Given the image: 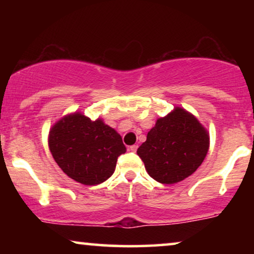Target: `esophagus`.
<instances>
[{
    "mask_svg": "<svg viewBox=\"0 0 254 254\" xmlns=\"http://www.w3.org/2000/svg\"><path fill=\"white\" fill-rule=\"evenodd\" d=\"M129 150H130V151H133V152H135V151L137 150V145H136V144L130 145V147H129Z\"/></svg>",
    "mask_w": 254,
    "mask_h": 254,
    "instance_id": "obj_1",
    "label": "esophagus"
}]
</instances>
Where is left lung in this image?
Segmentation results:
<instances>
[{
    "label": "left lung",
    "mask_w": 254,
    "mask_h": 254,
    "mask_svg": "<svg viewBox=\"0 0 254 254\" xmlns=\"http://www.w3.org/2000/svg\"><path fill=\"white\" fill-rule=\"evenodd\" d=\"M209 135L193 114L182 107L156 121L137 149L148 175L161 184H176L202 164Z\"/></svg>",
    "instance_id": "left-lung-1"
}]
</instances>
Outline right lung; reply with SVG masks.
Instances as JSON below:
<instances>
[{
	"label": "right lung",
	"instance_id": "obj_1",
	"mask_svg": "<svg viewBox=\"0 0 254 254\" xmlns=\"http://www.w3.org/2000/svg\"><path fill=\"white\" fill-rule=\"evenodd\" d=\"M48 145L54 161L69 178L83 185H98L116 170L126 152L123 138L102 119L81 113L65 116L52 127Z\"/></svg>",
	"mask_w": 254,
	"mask_h": 254
}]
</instances>
